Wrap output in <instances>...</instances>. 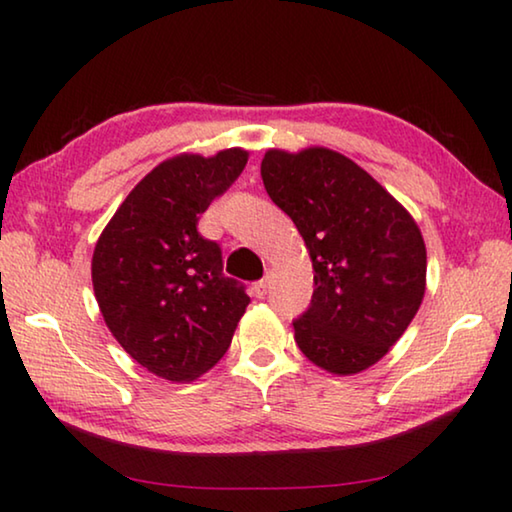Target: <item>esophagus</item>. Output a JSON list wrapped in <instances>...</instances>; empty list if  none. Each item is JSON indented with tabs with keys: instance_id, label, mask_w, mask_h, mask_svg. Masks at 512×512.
Listing matches in <instances>:
<instances>
[{
	"instance_id": "1",
	"label": "esophagus",
	"mask_w": 512,
	"mask_h": 512,
	"mask_svg": "<svg viewBox=\"0 0 512 512\" xmlns=\"http://www.w3.org/2000/svg\"><path fill=\"white\" fill-rule=\"evenodd\" d=\"M266 289H268V275H264L262 280L253 284V296L255 298H264L266 296Z\"/></svg>"
}]
</instances>
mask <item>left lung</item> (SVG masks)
<instances>
[{
	"instance_id": "left-lung-1",
	"label": "left lung",
	"mask_w": 512,
	"mask_h": 512,
	"mask_svg": "<svg viewBox=\"0 0 512 512\" xmlns=\"http://www.w3.org/2000/svg\"><path fill=\"white\" fill-rule=\"evenodd\" d=\"M262 180L296 223L314 266L311 305L293 320L298 348L334 375L370 368L406 332L424 298L420 228L368 171L323 146L271 149Z\"/></svg>"
}]
</instances>
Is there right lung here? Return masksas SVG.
<instances>
[{"label": "right lung", "mask_w": 512, "mask_h": 512, "mask_svg": "<svg viewBox=\"0 0 512 512\" xmlns=\"http://www.w3.org/2000/svg\"><path fill=\"white\" fill-rule=\"evenodd\" d=\"M248 153H183L135 185L101 232L92 284L112 336L153 375L192 381L230 348L250 298L223 275L221 246L198 232Z\"/></svg>", "instance_id": "1"}]
</instances>
